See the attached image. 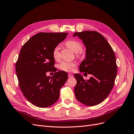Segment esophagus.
Instances as JSON below:
<instances>
[{
	"mask_svg": "<svg viewBox=\"0 0 134 134\" xmlns=\"http://www.w3.org/2000/svg\"><path fill=\"white\" fill-rule=\"evenodd\" d=\"M68 78H72L73 77V76L71 73H68Z\"/></svg>",
	"mask_w": 134,
	"mask_h": 134,
	"instance_id": "obj_1",
	"label": "esophagus"
}]
</instances>
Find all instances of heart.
<instances>
[{
	"mask_svg": "<svg viewBox=\"0 0 134 134\" xmlns=\"http://www.w3.org/2000/svg\"><path fill=\"white\" fill-rule=\"evenodd\" d=\"M66 46L70 48L75 53L80 52L82 49V45L81 42L76 40H70L66 42ZM52 56L55 59H57L59 57V46L57 45L54 47L52 51ZM76 66L75 62H62L59 64V68L61 70L67 71L71 72L73 70L74 67Z\"/></svg>",
	"mask_w": 134,
	"mask_h": 134,
	"instance_id": "obj_1",
	"label": "heart"
}]
</instances>
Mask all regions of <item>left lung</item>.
<instances>
[{
    "instance_id": "8db88e82",
    "label": "left lung",
    "mask_w": 134,
    "mask_h": 134,
    "mask_svg": "<svg viewBox=\"0 0 134 134\" xmlns=\"http://www.w3.org/2000/svg\"><path fill=\"white\" fill-rule=\"evenodd\" d=\"M73 36L81 39L86 47L80 71L92 75L87 81L80 74L74 75L77 80L76 98L85 105H97L107 98L114 85L117 74L115 53L105 37L97 31L76 32Z\"/></svg>"
}]
</instances>
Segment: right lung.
Segmentation results:
<instances>
[{"mask_svg": "<svg viewBox=\"0 0 134 134\" xmlns=\"http://www.w3.org/2000/svg\"><path fill=\"white\" fill-rule=\"evenodd\" d=\"M66 32H40L23 46L16 63L19 85L24 96L33 105L46 108L58 99L60 89L68 79L67 73L59 71L52 77L46 73L53 70L54 47L66 38Z\"/></svg>", "mask_w": 134, "mask_h": 134, "instance_id": "add662e5", "label": "right lung"}]
</instances>
